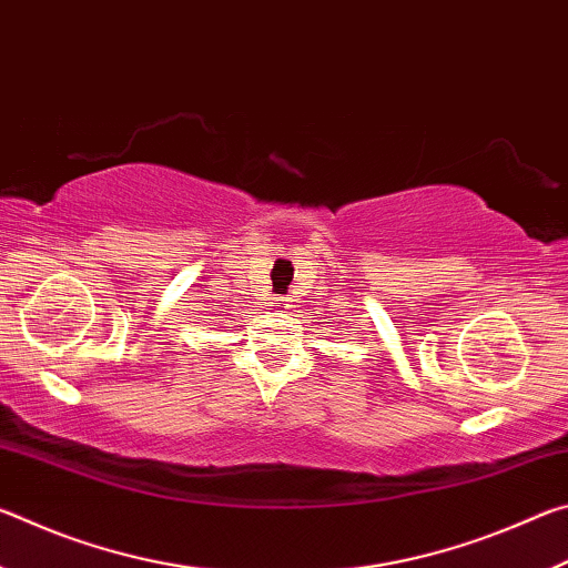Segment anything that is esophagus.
Here are the masks:
<instances>
[{
  "label": "esophagus",
  "instance_id": "obj_1",
  "mask_svg": "<svg viewBox=\"0 0 568 568\" xmlns=\"http://www.w3.org/2000/svg\"><path fill=\"white\" fill-rule=\"evenodd\" d=\"M273 305H277V307H283L285 305V297H275V303Z\"/></svg>",
  "mask_w": 568,
  "mask_h": 568
}]
</instances>
